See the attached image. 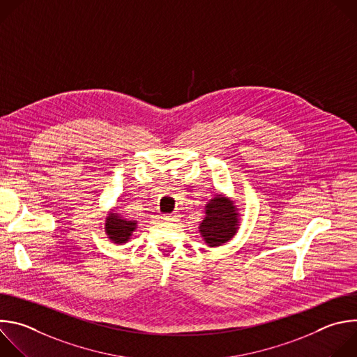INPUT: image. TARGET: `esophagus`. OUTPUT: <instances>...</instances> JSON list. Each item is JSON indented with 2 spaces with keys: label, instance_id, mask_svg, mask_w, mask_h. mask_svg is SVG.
Segmentation results:
<instances>
[{
  "label": "esophagus",
  "instance_id": "esophagus-1",
  "mask_svg": "<svg viewBox=\"0 0 357 357\" xmlns=\"http://www.w3.org/2000/svg\"><path fill=\"white\" fill-rule=\"evenodd\" d=\"M165 222H178V215L176 213H172V215H167L164 218Z\"/></svg>",
  "mask_w": 357,
  "mask_h": 357
}]
</instances>
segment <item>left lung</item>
<instances>
[{"mask_svg": "<svg viewBox=\"0 0 357 357\" xmlns=\"http://www.w3.org/2000/svg\"><path fill=\"white\" fill-rule=\"evenodd\" d=\"M205 209L206 218L199 225L200 236L205 243L218 247L231 240L238 229V213L234 202L223 195H216Z\"/></svg>", "mask_w": 357, "mask_h": 357, "instance_id": "1", "label": "left lung"}]
</instances>
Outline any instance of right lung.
I'll list each match as a JSON object with an SVG mask.
<instances>
[{
    "label": "right lung",
    "mask_w": 357,
    "mask_h": 357,
    "mask_svg": "<svg viewBox=\"0 0 357 357\" xmlns=\"http://www.w3.org/2000/svg\"><path fill=\"white\" fill-rule=\"evenodd\" d=\"M135 229H137V222L128 220L123 218L120 213L110 212L109 216L106 218V225H105L106 234L116 244L127 243Z\"/></svg>",
    "instance_id": "right-lung-1"
}]
</instances>
